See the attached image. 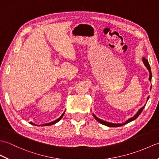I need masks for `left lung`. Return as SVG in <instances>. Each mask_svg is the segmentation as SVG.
Returning <instances> with one entry per match:
<instances>
[{"instance_id":"obj_1","label":"left lung","mask_w":159,"mask_h":159,"mask_svg":"<svg viewBox=\"0 0 159 159\" xmlns=\"http://www.w3.org/2000/svg\"><path fill=\"white\" fill-rule=\"evenodd\" d=\"M143 63H144V64H145V66H146V67L148 69V70H149V72H150V78H149V80L151 81L152 76V72H151V69H150V64H149V63H148V59L145 58V57H143ZM148 99H149V96L148 97ZM147 101H148V100H147ZM144 107H145V106H143L142 108H141V109H140L139 111H138V112L136 113L135 116H134L133 117L130 118L129 120H128L126 121V122L124 123V124H113V123L107 122V121H103V120H102L99 119V118H98L96 116H94V115H93V116L94 118H95V119H96L98 121V122H100V124H103V125H105V126H109V127H120V126H123V125L126 124H128V123L130 122V121H133V120H134L135 119H137V118L138 117H139V116L141 114V113L142 112V111L143 110Z\"/></svg>"}]
</instances>
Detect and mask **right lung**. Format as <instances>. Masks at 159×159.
I'll return each mask as SVG.
<instances>
[{"mask_svg":"<svg viewBox=\"0 0 159 159\" xmlns=\"http://www.w3.org/2000/svg\"><path fill=\"white\" fill-rule=\"evenodd\" d=\"M64 113H63V114H62V116H61L59 118V119H57V120H55V121H52V122H50V123H48V124H43V125H42V126H50V125H53V124H56L57 122H58V121H59V120H61V118L63 117V115H64ZM30 123H31V124H33V123H32V122H30ZM34 125H35V124H34ZM35 126H36V125H35Z\"/></svg>","mask_w":159,"mask_h":159,"instance_id":"obj_1","label":"right lung"}]
</instances>
